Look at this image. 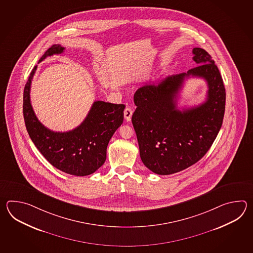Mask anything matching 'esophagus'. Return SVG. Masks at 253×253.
Segmentation results:
<instances>
[{
	"instance_id": "obj_1",
	"label": "esophagus",
	"mask_w": 253,
	"mask_h": 253,
	"mask_svg": "<svg viewBox=\"0 0 253 253\" xmlns=\"http://www.w3.org/2000/svg\"><path fill=\"white\" fill-rule=\"evenodd\" d=\"M132 115H133V111H132V108H126L125 109L124 111V117L125 119L128 122L131 120V118H132Z\"/></svg>"
}]
</instances>
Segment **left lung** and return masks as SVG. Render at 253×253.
<instances>
[{"mask_svg":"<svg viewBox=\"0 0 253 253\" xmlns=\"http://www.w3.org/2000/svg\"><path fill=\"white\" fill-rule=\"evenodd\" d=\"M198 64L187 73L169 76L157 84L139 87L134 95L132 116L140 157L152 172L167 175L183 171L203 158L220 131L225 111L226 93L220 71L210 54L194 48ZM208 82L207 100L194 108L180 111L177 92L186 77Z\"/></svg>","mask_w":253,"mask_h":253,"instance_id":"8db88e82","label":"left lung"}]
</instances>
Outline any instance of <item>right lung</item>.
Instances as JSON below:
<instances>
[{"label": "right lung", "instance_id": "obj_1", "mask_svg": "<svg viewBox=\"0 0 253 253\" xmlns=\"http://www.w3.org/2000/svg\"><path fill=\"white\" fill-rule=\"evenodd\" d=\"M65 48L52 45L40 59L60 54ZM32 70L23 92V117L28 134L47 161L62 172L85 176L96 172L107 158V147L116 130L123 123V104L95 101L86 119L75 129L54 132L39 121L33 111L30 91L33 76Z\"/></svg>", "mask_w": 253, "mask_h": 253}]
</instances>
